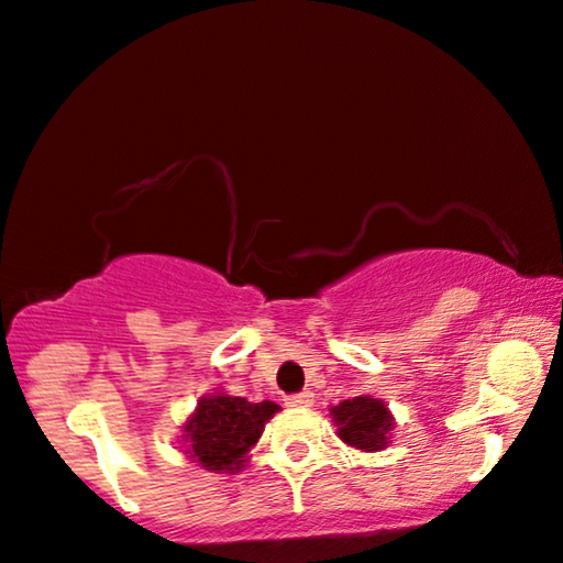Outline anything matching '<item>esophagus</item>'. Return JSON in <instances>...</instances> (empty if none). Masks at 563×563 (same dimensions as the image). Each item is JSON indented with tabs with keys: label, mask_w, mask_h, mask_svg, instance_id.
<instances>
[{
	"label": "esophagus",
	"mask_w": 563,
	"mask_h": 563,
	"mask_svg": "<svg viewBox=\"0 0 563 563\" xmlns=\"http://www.w3.org/2000/svg\"><path fill=\"white\" fill-rule=\"evenodd\" d=\"M312 404H314L312 390H301V394L287 396V406H291V409H307V406H312Z\"/></svg>",
	"instance_id": "34e87169"
}]
</instances>
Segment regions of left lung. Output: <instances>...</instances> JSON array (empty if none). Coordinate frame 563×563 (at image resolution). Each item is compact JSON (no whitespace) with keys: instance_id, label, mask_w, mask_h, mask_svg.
Returning a JSON list of instances; mask_svg holds the SVG:
<instances>
[{"instance_id":"1","label":"left lung","mask_w":563,"mask_h":563,"mask_svg":"<svg viewBox=\"0 0 563 563\" xmlns=\"http://www.w3.org/2000/svg\"><path fill=\"white\" fill-rule=\"evenodd\" d=\"M330 417L338 427L342 442L363 452H380L390 444L394 413L388 404L373 396H355L332 406Z\"/></svg>"}]
</instances>
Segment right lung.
Segmentation results:
<instances>
[{"mask_svg": "<svg viewBox=\"0 0 563 563\" xmlns=\"http://www.w3.org/2000/svg\"><path fill=\"white\" fill-rule=\"evenodd\" d=\"M276 411H279V404H254L225 390L202 396L183 423V454L210 472L233 475L246 467L251 446L258 442L266 421Z\"/></svg>", "mask_w": 563, "mask_h": 563, "instance_id": "1", "label": "right lung"}]
</instances>
